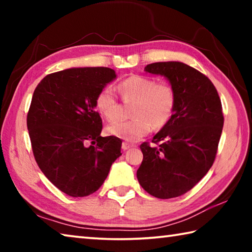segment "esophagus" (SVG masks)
I'll use <instances>...</instances> for the list:
<instances>
[{
  "label": "esophagus",
  "instance_id": "esophagus-1",
  "mask_svg": "<svg viewBox=\"0 0 252 252\" xmlns=\"http://www.w3.org/2000/svg\"><path fill=\"white\" fill-rule=\"evenodd\" d=\"M132 147H133V146H132V144L131 143H127V142H123L122 143V149H123V150H127V149H130V148H132Z\"/></svg>",
  "mask_w": 252,
  "mask_h": 252
}]
</instances>
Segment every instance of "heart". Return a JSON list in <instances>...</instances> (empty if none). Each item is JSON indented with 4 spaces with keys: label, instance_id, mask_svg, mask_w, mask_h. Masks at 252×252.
Here are the masks:
<instances>
[{
    "label": "heart",
    "instance_id": "1",
    "mask_svg": "<svg viewBox=\"0 0 252 252\" xmlns=\"http://www.w3.org/2000/svg\"><path fill=\"white\" fill-rule=\"evenodd\" d=\"M122 99L134 102L127 121H119L106 127L110 135L127 141H136L151 131L163 126L171 118L176 105V92L171 84L157 82L142 75H131L119 84ZM95 106L108 121L120 118V105L112 88L106 87L97 93Z\"/></svg>",
    "mask_w": 252,
    "mask_h": 252
}]
</instances>
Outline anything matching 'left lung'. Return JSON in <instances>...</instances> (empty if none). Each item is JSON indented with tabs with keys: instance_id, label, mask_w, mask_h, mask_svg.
Here are the masks:
<instances>
[{
	"instance_id": "8db88e82",
	"label": "left lung",
	"mask_w": 252,
	"mask_h": 252,
	"mask_svg": "<svg viewBox=\"0 0 252 252\" xmlns=\"http://www.w3.org/2000/svg\"><path fill=\"white\" fill-rule=\"evenodd\" d=\"M144 71L163 75L176 92L170 120L142 143L143 160L136 171L148 193L176 198L192 189L216 159L223 127L222 105L217 89L201 72L182 62L151 63Z\"/></svg>"
}]
</instances>
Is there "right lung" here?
Here are the masks:
<instances>
[{
    "label": "right lung",
    "mask_w": 252,
    "mask_h": 252,
    "mask_svg": "<svg viewBox=\"0 0 252 252\" xmlns=\"http://www.w3.org/2000/svg\"><path fill=\"white\" fill-rule=\"evenodd\" d=\"M117 78L110 67H72L46 75L34 90L28 130L34 158L53 185L71 197L99 189L121 153L117 136H101L95 97Z\"/></svg>",
    "instance_id": "obj_1"
}]
</instances>
